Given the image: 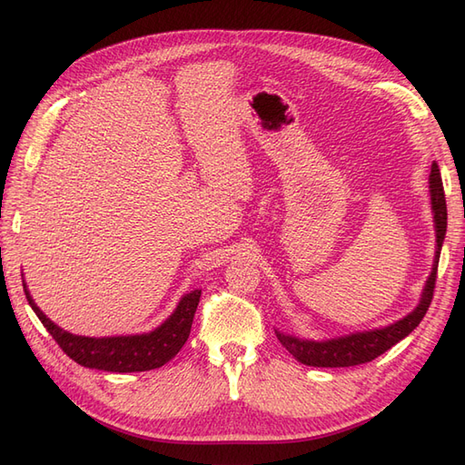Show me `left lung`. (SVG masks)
<instances>
[{
    "label": "left lung",
    "mask_w": 465,
    "mask_h": 465,
    "mask_svg": "<svg viewBox=\"0 0 465 465\" xmlns=\"http://www.w3.org/2000/svg\"><path fill=\"white\" fill-rule=\"evenodd\" d=\"M430 203H432L434 213V229H436V254L432 272L424 284L420 302L416 308L404 315L402 320L394 322L387 327H379V330L369 331H355L343 337L335 339H323V341H313V339H300L293 335H286L276 331L280 343L284 345L290 353L296 357L300 363L310 367H353L363 365L369 361L377 359L384 351H389L402 339L412 333L418 323L422 322L426 315L430 302L434 296V284H436V272L440 262V251L446 239V226H448V211H446V197L444 187H441V177L438 163H432V172H430Z\"/></svg>",
    "instance_id": "left-lung-1"
}]
</instances>
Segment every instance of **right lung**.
Returning <instances> with one entry per match:
<instances>
[{
	"label": "right lung",
	"mask_w": 465,
	"mask_h": 465,
	"mask_svg": "<svg viewBox=\"0 0 465 465\" xmlns=\"http://www.w3.org/2000/svg\"><path fill=\"white\" fill-rule=\"evenodd\" d=\"M24 290L33 312L37 313L41 323L47 327V331L53 335L54 341L59 343V347L66 355L83 367L110 372L152 371L160 369L167 361H172L187 341V337L191 333V323H193L201 298V290L185 293V296L179 300L173 313L150 333L84 337L73 335L69 331H64L63 327L54 325L47 315L37 308V303L33 302L25 282Z\"/></svg>",
	"instance_id": "1"
}]
</instances>
